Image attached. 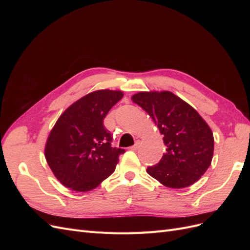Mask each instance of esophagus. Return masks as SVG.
Instances as JSON below:
<instances>
[{
    "label": "esophagus",
    "instance_id": "obj_1",
    "mask_svg": "<svg viewBox=\"0 0 250 250\" xmlns=\"http://www.w3.org/2000/svg\"><path fill=\"white\" fill-rule=\"evenodd\" d=\"M139 148H140V143H139V142H138V143H135L133 146H131V147H130V149H131V150H133V151H137Z\"/></svg>",
    "mask_w": 250,
    "mask_h": 250
}]
</instances>
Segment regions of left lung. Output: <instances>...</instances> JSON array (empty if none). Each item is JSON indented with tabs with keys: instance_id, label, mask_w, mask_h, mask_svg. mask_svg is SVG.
<instances>
[{
	"instance_id": "1",
	"label": "left lung",
	"mask_w": 250,
	"mask_h": 250,
	"mask_svg": "<svg viewBox=\"0 0 250 250\" xmlns=\"http://www.w3.org/2000/svg\"><path fill=\"white\" fill-rule=\"evenodd\" d=\"M131 99L153 119L167 147L160 163L148 167L147 173L172 188L196 183L214 153L213 132L206 121L171 92H141Z\"/></svg>"
}]
</instances>
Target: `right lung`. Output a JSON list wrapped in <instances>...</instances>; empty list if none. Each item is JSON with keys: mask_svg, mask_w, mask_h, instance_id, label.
Listing matches in <instances>:
<instances>
[{"mask_svg": "<svg viewBox=\"0 0 250 250\" xmlns=\"http://www.w3.org/2000/svg\"><path fill=\"white\" fill-rule=\"evenodd\" d=\"M123 98L120 90L101 89L72 104L57 120L44 155L55 177L64 187L86 192L113 173L124 149L112 147V135L103 120Z\"/></svg>", "mask_w": 250, "mask_h": 250, "instance_id": "obj_1", "label": "right lung"}]
</instances>
